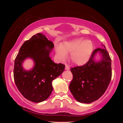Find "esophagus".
<instances>
[{"label":"esophagus","instance_id":"1","mask_svg":"<svg viewBox=\"0 0 123 123\" xmlns=\"http://www.w3.org/2000/svg\"><path fill=\"white\" fill-rule=\"evenodd\" d=\"M69 69H70L69 67L68 66L67 64H66V65H65V69L66 70H69Z\"/></svg>","mask_w":123,"mask_h":123}]
</instances>
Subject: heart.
I'll return each mask as SVG.
<instances>
[{
  "instance_id": "1",
  "label": "heart",
  "mask_w": 123,
  "mask_h": 123,
  "mask_svg": "<svg viewBox=\"0 0 123 123\" xmlns=\"http://www.w3.org/2000/svg\"><path fill=\"white\" fill-rule=\"evenodd\" d=\"M93 50V45L91 41L76 38L66 42L62 46L58 47L56 53L62 60L67 58V53H71L72 61L76 65L82 66L89 61Z\"/></svg>"
}]
</instances>
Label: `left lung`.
I'll return each instance as SVG.
<instances>
[{"instance_id": "1", "label": "left lung", "mask_w": 123, "mask_h": 123, "mask_svg": "<svg viewBox=\"0 0 123 123\" xmlns=\"http://www.w3.org/2000/svg\"><path fill=\"white\" fill-rule=\"evenodd\" d=\"M104 47L105 48L95 49L89 61L84 66L70 69L73 78L69 89L75 99L80 103L89 104L99 99L111 81V59ZM98 52L102 55V59L96 62L94 57Z\"/></svg>"}]
</instances>
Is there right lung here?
I'll list each match as a JSON object with an SVG mask.
<instances>
[{
  "instance_id": "right-lung-1",
  "label": "right lung",
  "mask_w": 123,
  "mask_h": 123,
  "mask_svg": "<svg viewBox=\"0 0 123 123\" xmlns=\"http://www.w3.org/2000/svg\"><path fill=\"white\" fill-rule=\"evenodd\" d=\"M54 47L51 41L38 33L25 42L14 60L16 85L23 96L31 101L37 103L45 100L53 91V80L64 71L65 66L54 63L49 56ZM28 58L34 62V67L30 71L25 70L22 66Z\"/></svg>"
}]
</instances>
